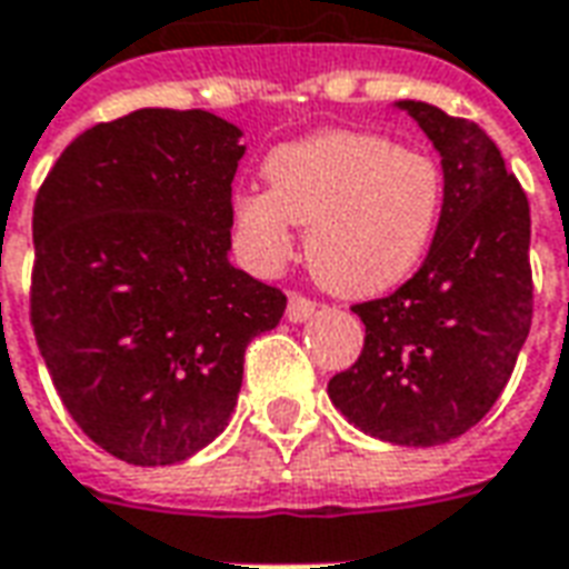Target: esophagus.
Returning a JSON list of instances; mask_svg holds the SVG:
<instances>
[{
    "label": "esophagus",
    "mask_w": 569,
    "mask_h": 569,
    "mask_svg": "<svg viewBox=\"0 0 569 569\" xmlns=\"http://www.w3.org/2000/svg\"><path fill=\"white\" fill-rule=\"evenodd\" d=\"M313 310H317V301H310V298L301 296V292H289V305H286V317H289V320H308Z\"/></svg>",
    "instance_id": "obj_1"
}]
</instances>
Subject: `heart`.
Masks as SVG:
<instances>
[{
    "mask_svg": "<svg viewBox=\"0 0 569 569\" xmlns=\"http://www.w3.org/2000/svg\"><path fill=\"white\" fill-rule=\"evenodd\" d=\"M268 191L234 198L243 256L277 271L308 228L313 277L338 296H381L408 280L436 237L445 200L439 163L375 133L329 130L264 158Z\"/></svg>",
    "mask_w": 569,
    "mask_h": 569,
    "instance_id": "1",
    "label": "heart"
}]
</instances>
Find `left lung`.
<instances>
[{
    "label": "left lung",
    "instance_id": "1",
    "mask_svg": "<svg viewBox=\"0 0 569 569\" xmlns=\"http://www.w3.org/2000/svg\"><path fill=\"white\" fill-rule=\"evenodd\" d=\"M399 106L441 154L439 228L411 280L353 305L366 345L329 399L375 439L429 448L476 427L512 378L533 320L530 203L476 121Z\"/></svg>",
    "mask_w": 569,
    "mask_h": 569
}]
</instances>
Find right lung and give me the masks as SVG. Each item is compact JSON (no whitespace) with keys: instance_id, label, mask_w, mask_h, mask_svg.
Returning a JSON list of instances; mask_svg holds the SVG:
<instances>
[{"instance_id":"1","label":"right lung","mask_w":569,"mask_h":569,"mask_svg":"<svg viewBox=\"0 0 569 569\" xmlns=\"http://www.w3.org/2000/svg\"><path fill=\"white\" fill-rule=\"evenodd\" d=\"M237 140L203 109H140L69 142L36 194L32 335L72 420L124 463L207 448L249 341L283 317V292L228 261Z\"/></svg>"}]
</instances>
